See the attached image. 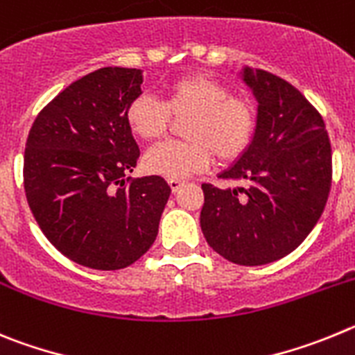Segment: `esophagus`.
Masks as SVG:
<instances>
[{
	"label": "esophagus",
	"instance_id": "1",
	"mask_svg": "<svg viewBox=\"0 0 355 355\" xmlns=\"http://www.w3.org/2000/svg\"><path fill=\"white\" fill-rule=\"evenodd\" d=\"M168 185H170L173 193H177L182 185H184V180H180V178H168Z\"/></svg>",
	"mask_w": 355,
	"mask_h": 355
}]
</instances>
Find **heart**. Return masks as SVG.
I'll return each mask as SVG.
<instances>
[{"label": "heart", "mask_w": 355, "mask_h": 355, "mask_svg": "<svg viewBox=\"0 0 355 355\" xmlns=\"http://www.w3.org/2000/svg\"><path fill=\"white\" fill-rule=\"evenodd\" d=\"M171 116H187L180 130L184 141L155 145L143 159L148 173L168 178L205 171L214 155L219 162L237 161L253 143L258 125L253 102L203 74L182 76L166 85L164 101L136 95L125 110L129 129L146 141L162 138Z\"/></svg>", "instance_id": "obj_1"}]
</instances>
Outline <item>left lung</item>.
Wrapping results in <instances>:
<instances>
[{
  "label": "left lung",
  "mask_w": 355,
  "mask_h": 355,
  "mask_svg": "<svg viewBox=\"0 0 355 355\" xmlns=\"http://www.w3.org/2000/svg\"><path fill=\"white\" fill-rule=\"evenodd\" d=\"M258 101L254 139L221 180L203 184L201 232L216 253L237 265L286 257L309 235L333 180L331 141L322 114L285 79L244 69Z\"/></svg>",
  "instance_id": "obj_1"
}]
</instances>
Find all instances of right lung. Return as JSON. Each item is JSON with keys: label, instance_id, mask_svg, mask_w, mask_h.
I'll return each instance as SVG.
<instances>
[{"label": "right lung", "instance_id": "add662e5", "mask_svg": "<svg viewBox=\"0 0 355 355\" xmlns=\"http://www.w3.org/2000/svg\"><path fill=\"white\" fill-rule=\"evenodd\" d=\"M141 70L104 67L78 79L35 118L24 150V193L47 241L69 260L116 270L154 244L170 185L125 178L139 157L125 110Z\"/></svg>", "mask_w": 355, "mask_h": 355}]
</instances>
